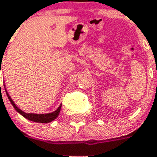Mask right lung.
Returning a JSON list of instances; mask_svg holds the SVG:
<instances>
[{"label":"right lung","instance_id":"right-lung-1","mask_svg":"<svg viewBox=\"0 0 157 157\" xmlns=\"http://www.w3.org/2000/svg\"><path fill=\"white\" fill-rule=\"evenodd\" d=\"M1 73V72H0ZM1 85V84H0ZM5 90H6V88H5ZM6 95H7V97L9 101L11 103V105H13V107L16 109V111L20 113V114L23 116V117L26 118L27 120L31 121H35V122H40V123H48L51 122L52 121H54L58 117V115L60 113V111H61V105L59 106V107L55 111H53L52 113H47V114H34V113H25L24 111H22L21 109L17 107L16 104L14 103V101H12V99L10 98V96H9V94L7 93V91L6 90Z\"/></svg>","mask_w":157,"mask_h":157}]
</instances>
